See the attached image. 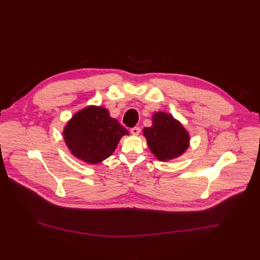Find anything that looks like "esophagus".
Masks as SVG:
<instances>
[{"mask_svg": "<svg viewBox=\"0 0 260 260\" xmlns=\"http://www.w3.org/2000/svg\"><path fill=\"white\" fill-rule=\"evenodd\" d=\"M140 132H141V129H140V127H138V126H135V127L131 128V133H132V135L138 136V135L140 134Z\"/></svg>", "mask_w": 260, "mask_h": 260, "instance_id": "1", "label": "esophagus"}]
</instances>
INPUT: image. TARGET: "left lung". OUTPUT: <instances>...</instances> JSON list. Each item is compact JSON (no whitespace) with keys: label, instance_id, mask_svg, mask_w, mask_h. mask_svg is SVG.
Returning a JSON list of instances; mask_svg holds the SVG:
<instances>
[{"label":"left lung","instance_id":"1","mask_svg":"<svg viewBox=\"0 0 260 260\" xmlns=\"http://www.w3.org/2000/svg\"><path fill=\"white\" fill-rule=\"evenodd\" d=\"M152 120V126L145 127L143 134L157 159H173L185 152L188 148L189 135L179 121L164 112L155 113Z\"/></svg>","mask_w":260,"mask_h":260}]
</instances>
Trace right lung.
I'll return each mask as SVG.
<instances>
[{
    "instance_id": "add662e5",
    "label": "right lung",
    "mask_w": 260,
    "mask_h": 260,
    "mask_svg": "<svg viewBox=\"0 0 260 260\" xmlns=\"http://www.w3.org/2000/svg\"><path fill=\"white\" fill-rule=\"evenodd\" d=\"M124 135H128L126 128L110 117L107 109L93 106L86 107L74 115L63 131L71 153L91 165L99 164L112 154Z\"/></svg>"
}]
</instances>
